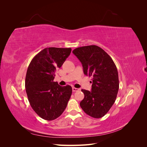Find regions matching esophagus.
I'll list each match as a JSON object with an SVG mask.
<instances>
[{
    "instance_id": "esophagus-1",
    "label": "esophagus",
    "mask_w": 147,
    "mask_h": 147,
    "mask_svg": "<svg viewBox=\"0 0 147 147\" xmlns=\"http://www.w3.org/2000/svg\"><path fill=\"white\" fill-rule=\"evenodd\" d=\"M79 91V89L78 88H72V91L73 92H77V91Z\"/></svg>"
}]
</instances>
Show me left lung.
<instances>
[{
    "instance_id": "1",
    "label": "left lung",
    "mask_w": 147,
    "mask_h": 147,
    "mask_svg": "<svg viewBox=\"0 0 147 147\" xmlns=\"http://www.w3.org/2000/svg\"><path fill=\"white\" fill-rule=\"evenodd\" d=\"M72 53L82 63L84 74L92 80L91 91L82 90L84 97L80 105L90 117L102 118L117 98L119 90L117 67L111 57L98 46L79 47Z\"/></svg>"
}]
</instances>
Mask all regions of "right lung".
<instances>
[{"label": "right lung", "mask_w": 147, "mask_h": 147, "mask_svg": "<svg viewBox=\"0 0 147 147\" xmlns=\"http://www.w3.org/2000/svg\"><path fill=\"white\" fill-rule=\"evenodd\" d=\"M72 49L50 47L43 49L31 61L26 73L25 88L31 107L40 117L51 121L65 109L72 95L69 85L55 82V72L70 55Z\"/></svg>", "instance_id": "obj_1"}]
</instances>
